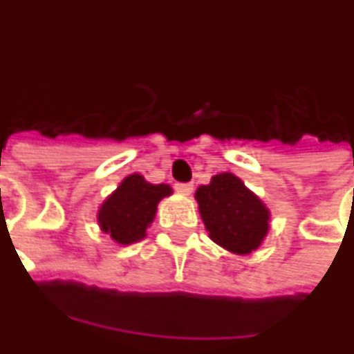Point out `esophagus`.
<instances>
[{"label": "esophagus", "instance_id": "esophagus-1", "mask_svg": "<svg viewBox=\"0 0 354 354\" xmlns=\"http://www.w3.org/2000/svg\"><path fill=\"white\" fill-rule=\"evenodd\" d=\"M174 189H176L180 195H191L195 187H193V183H176V185H174Z\"/></svg>", "mask_w": 354, "mask_h": 354}]
</instances>
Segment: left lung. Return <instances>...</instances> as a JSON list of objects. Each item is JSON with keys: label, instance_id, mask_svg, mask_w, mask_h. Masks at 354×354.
<instances>
[{"label": "left lung", "instance_id": "8db88e82", "mask_svg": "<svg viewBox=\"0 0 354 354\" xmlns=\"http://www.w3.org/2000/svg\"><path fill=\"white\" fill-rule=\"evenodd\" d=\"M201 217L213 241L234 254H250L269 230V209L232 172L196 189Z\"/></svg>", "mask_w": 354, "mask_h": 354}]
</instances>
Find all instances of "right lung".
<instances>
[{
  "label": "right lung",
  "mask_w": 354,
  "mask_h": 354,
  "mask_svg": "<svg viewBox=\"0 0 354 354\" xmlns=\"http://www.w3.org/2000/svg\"><path fill=\"white\" fill-rule=\"evenodd\" d=\"M171 193V185H153L141 174H129L100 206V228L120 245L141 241L156 217L159 201Z\"/></svg>",
  "instance_id": "right-lung-1"
}]
</instances>
